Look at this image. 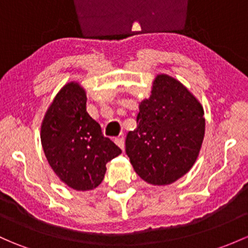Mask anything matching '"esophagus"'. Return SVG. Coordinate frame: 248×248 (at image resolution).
<instances>
[{"mask_svg": "<svg viewBox=\"0 0 248 248\" xmlns=\"http://www.w3.org/2000/svg\"><path fill=\"white\" fill-rule=\"evenodd\" d=\"M114 141H115V144L119 146L121 150H124V137H117L114 139Z\"/></svg>", "mask_w": 248, "mask_h": 248, "instance_id": "34e87169", "label": "esophagus"}]
</instances>
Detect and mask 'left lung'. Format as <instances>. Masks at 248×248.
I'll return each instance as SVG.
<instances>
[{
	"label": "left lung",
	"instance_id": "1",
	"mask_svg": "<svg viewBox=\"0 0 248 248\" xmlns=\"http://www.w3.org/2000/svg\"><path fill=\"white\" fill-rule=\"evenodd\" d=\"M203 115V106L186 85L158 74L150 97L139 103L137 128L126 138L138 176L152 186H168L187 173L202 147Z\"/></svg>",
	"mask_w": 248,
	"mask_h": 248
}]
</instances>
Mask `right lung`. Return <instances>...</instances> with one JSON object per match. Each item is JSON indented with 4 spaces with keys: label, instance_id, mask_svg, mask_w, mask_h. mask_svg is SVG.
<instances>
[{
    "label": "right lung",
    "instance_id": "1",
    "mask_svg": "<svg viewBox=\"0 0 248 248\" xmlns=\"http://www.w3.org/2000/svg\"><path fill=\"white\" fill-rule=\"evenodd\" d=\"M40 139L59 181L77 191L100 186L107 163L121 155L87 113V91L77 80L66 83L54 96L41 122Z\"/></svg>",
    "mask_w": 248,
    "mask_h": 248
}]
</instances>
